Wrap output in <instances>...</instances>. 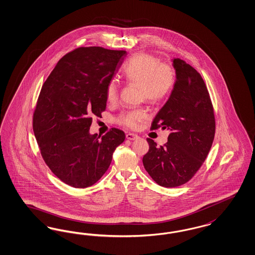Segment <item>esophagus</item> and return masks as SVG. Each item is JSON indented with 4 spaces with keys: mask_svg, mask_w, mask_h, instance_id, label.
Segmentation results:
<instances>
[{
    "mask_svg": "<svg viewBox=\"0 0 255 255\" xmlns=\"http://www.w3.org/2000/svg\"><path fill=\"white\" fill-rule=\"evenodd\" d=\"M126 138L128 140H137L139 137L136 135V134H133V133H128L126 135Z\"/></svg>",
    "mask_w": 255,
    "mask_h": 255,
    "instance_id": "esophagus-1",
    "label": "esophagus"
}]
</instances>
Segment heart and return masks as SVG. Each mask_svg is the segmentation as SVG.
Segmentation results:
<instances>
[{"instance_id":"b5f03b06","label":"heart","mask_w":255,"mask_h":255,"mask_svg":"<svg viewBox=\"0 0 255 255\" xmlns=\"http://www.w3.org/2000/svg\"><path fill=\"white\" fill-rule=\"evenodd\" d=\"M125 80L140 86L142 97L150 103H157L166 99L175 84V71L168 64H160L158 58L148 53L133 55L124 66ZM119 87L115 80L108 82L106 97L108 102L115 103L118 99ZM143 111H130L118 117V123L129 128H137L146 119Z\"/></svg>"}]
</instances>
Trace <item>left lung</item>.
Here are the masks:
<instances>
[{
  "label": "left lung",
  "mask_w": 255,
  "mask_h": 255,
  "mask_svg": "<svg viewBox=\"0 0 255 255\" xmlns=\"http://www.w3.org/2000/svg\"><path fill=\"white\" fill-rule=\"evenodd\" d=\"M175 84L159 110L152 129L167 128L163 146L147 139L149 151L142 163L159 186L178 187L192 178L204 163L215 136L213 106L206 83L192 66L179 58L172 59Z\"/></svg>",
  "instance_id": "obj_1"
}]
</instances>
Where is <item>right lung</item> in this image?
<instances>
[{
	"label": "right lung",
	"mask_w": 255,
	"mask_h": 255,
	"mask_svg": "<svg viewBox=\"0 0 255 255\" xmlns=\"http://www.w3.org/2000/svg\"><path fill=\"white\" fill-rule=\"evenodd\" d=\"M126 55V50L79 48L58 62L42 86L33 113V133L50 171L73 188L98 182L125 140L118 128L100 138L91 134L90 127L92 116L99 117L106 109L108 82Z\"/></svg>",
	"instance_id": "1"
}]
</instances>
